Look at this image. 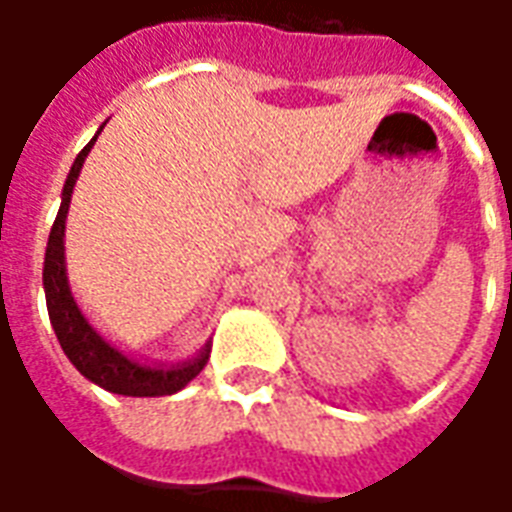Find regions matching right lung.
<instances>
[{"label": "right lung", "mask_w": 512, "mask_h": 512, "mask_svg": "<svg viewBox=\"0 0 512 512\" xmlns=\"http://www.w3.org/2000/svg\"><path fill=\"white\" fill-rule=\"evenodd\" d=\"M104 128H98L101 134ZM98 134L87 142L82 153L73 161L71 172L62 186L60 213L54 219V227L46 244V260H43V290H46V307H49L51 326L60 340L62 351L71 359V365L82 373L87 381H93L106 392L126 397H161L175 395L191 378L200 376V370L208 362L211 343H205L183 362H142L136 356L120 351L112 340H106L98 332L93 321L87 318L73 299L71 282H68V266H65V222H68V208H71V194L79 172L84 167V158L93 150Z\"/></svg>", "instance_id": "add662e5"}]
</instances>
